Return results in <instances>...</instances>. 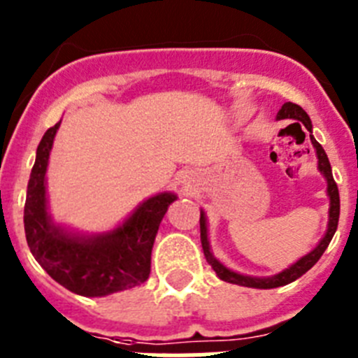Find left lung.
<instances>
[{"label": "left lung", "mask_w": 358, "mask_h": 358, "mask_svg": "<svg viewBox=\"0 0 358 358\" xmlns=\"http://www.w3.org/2000/svg\"><path fill=\"white\" fill-rule=\"evenodd\" d=\"M278 120H297V122H301L303 125L306 127V131L310 132V141L314 145L315 154H317V166L319 172L324 176L328 182V197H330V218H328V229L324 233V236L321 238V242L317 243V248L314 251H310L308 255H305L303 258L296 262L294 265H290L289 268L285 271H281L280 274L271 278H252V276H243V274L235 273V271H231V268L224 267L220 262L211 255L210 249V240H208V224H206V215L204 211H201V242H202V251H204V256H206L208 264L211 265L217 276L220 278L222 281H227V283H235V285H242V287H251V289H276V287L287 285V283H292L296 281L297 278H301L306 271L314 267L315 264L319 262V258L322 256V252L327 251V248L330 245L331 238H334L335 231H337V224H339V211H341V201H339V188L335 185L334 176H331V166L330 161H328L327 152L321 145L315 141V138L312 136V122H310L308 115H306L305 110L301 109L299 106L292 102L283 103V107L280 109L276 116Z\"/></svg>", "instance_id": "obj_1"}]
</instances>
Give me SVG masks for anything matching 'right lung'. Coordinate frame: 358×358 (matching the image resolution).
I'll use <instances>...</instances> for the list:
<instances>
[{
	"mask_svg": "<svg viewBox=\"0 0 358 358\" xmlns=\"http://www.w3.org/2000/svg\"><path fill=\"white\" fill-rule=\"evenodd\" d=\"M61 122L44 132L30 173L24 202V233L31 255L62 287L85 297L132 289L148 280L152 245L176 195L147 199L116 229L80 236L52 222L46 204V169Z\"/></svg>",
	"mask_w": 358,
	"mask_h": 358,
	"instance_id": "1",
	"label": "right lung"
}]
</instances>
